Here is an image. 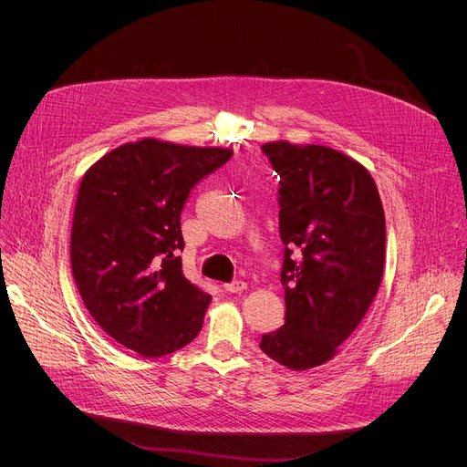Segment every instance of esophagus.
<instances>
[{"label": "esophagus", "mask_w": 467, "mask_h": 467, "mask_svg": "<svg viewBox=\"0 0 467 467\" xmlns=\"http://www.w3.org/2000/svg\"><path fill=\"white\" fill-rule=\"evenodd\" d=\"M245 288H247V285H245L244 281H233V283L223 285V290H225L227 294H240V292H244Z\"/></svg>", "instance_id": "34e87169"}]
</instances>
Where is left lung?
I'll return each mask as SVG.
<instances>
[{
	"mask_svg": "<svg viewBox=\"0 0 467 467\" xmlns=\"http://www.w3.org/2000/svg\"><path fill=\"white\" fill-rule=\"evenodd\" d=\"M279 175L285 325L260 349L290 369L337 355L373 303L384 272L386 223L369 171L325 146L270 142Z\"/></svg>",
	"mask_w": 467,
	"mask_h": 467,
	"instance_id": "1",
	"label": "left lung"
}]
</instances>
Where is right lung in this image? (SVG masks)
Returning a JSON list of instances; mask_svg holds the SVG:
<instances>
[{
	"mask_svg": "<svg viewBox=\"0 0 467 467\" xmlns=\"http://www.w3.org/2000/svg\"><path fill=\"white\" fill-rule=\"evenodd\" d=\"M231 157V150L144 139L85 173L72 272L94 321L123 348L159 358L202 330L211 296L182 275L181 213L190 190Z\"/></svg>",
	"mask_w": 467,
	"mask_h": 467,
	"instance_id": "obj_1",
	"label": "right lung"
}]
</instances>
